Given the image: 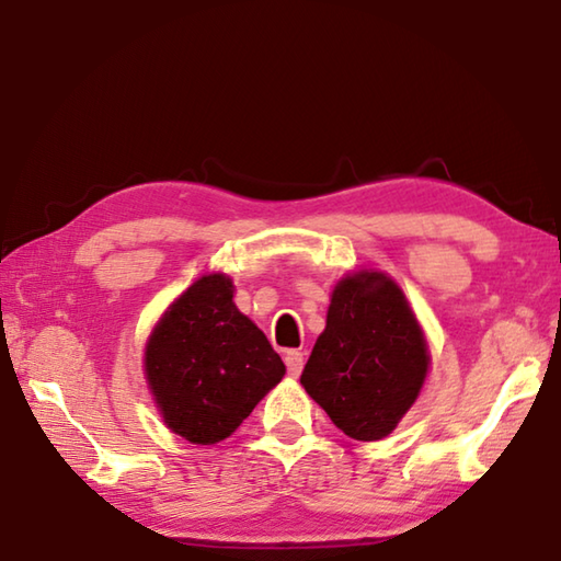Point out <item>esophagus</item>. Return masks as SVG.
I'll use <instances>...</instances> for the list:
<instances>
[{"label":"esophagus","mask_w":561,"mask_h":561,"mask_svg":"<svg viewBox=\"0 0 561 561\" xmlns=\"http://www.w3.org/2000/svg\"><path fill=\"white\" fill-rule=\"evenodd\" d=\"M284 363H287V370L291 378H299V373L304 368V353L301 351H287L284 353Z\"/></svg>","instance_id":"esophagus-1"}]
</instances>
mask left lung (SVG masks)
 <instances>
[{
	"label": "left lung",
	"instance_id": "1",
	"mask_svg": "<svg viewBox=\"0 0 561 561\" xmlns=\"http://www.w3.org/2000/svg\"><path fill=\"white\" fill-rule=\"evenodd\" d=\"M430 365V343L400 284L358 270L335 282L301 385L345 436L378 442L410 412Z\"/></svg>",
	"mask_w": 561,
	"mask_h": 561
}]
</instances>
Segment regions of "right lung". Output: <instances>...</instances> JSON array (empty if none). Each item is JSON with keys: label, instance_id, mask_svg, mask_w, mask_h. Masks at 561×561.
<instances>
[{"label": "right lung", "instance_id": "1", "mask_svg": "<svg viewBox=\"0 0 561 561\" xmlns=\"http://www.w3.org/2000/svg\"><path fill=\"white\" fill-rule=\"evenodd\" d=\"M232 297L228 274H203L169 304L145 345L151 400L169 430L191 444L228 439L287 373Z\"/></svg>", "mask_w": 561, "mask_h": 561}]
</instances>
